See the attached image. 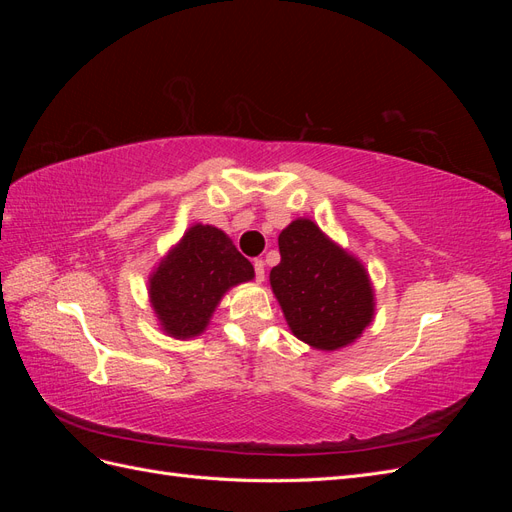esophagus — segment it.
<instances>
[{"label":"esophagus","mask_w":512,"mask_h":512,"mask_svg":"<svg viewBox=\"0 0 512 512\" xmlns=\"http://www.w3.org/2000/svg\"><path fill=\"white\" fill-rule=\"evenodd\" d=\"M254 273H256V280H258V282L265 280V262H262V260H254Z\"/></svg>","instance_id":"1"}]
</instances>
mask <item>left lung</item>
Masks as SVG:
<instances>
[{"instance_id": "8db88e82", "label": "left lung", "mask_w": 512, "mask_h": 512, "mask_svg": "<svg viewBox=\"0 0 512 512\" xmlns=\"http://www.w3.org/2000/svg\"><path fill=\"white\" fill-rule=\"evenodd\" d=\"M277 243L282 260L271 269L269 282L290 331L324 352L361 337L376 312L361 260L305 218L290 222Z\"/></svg>"}]
</instances>
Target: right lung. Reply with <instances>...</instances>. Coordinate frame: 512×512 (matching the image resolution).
<instances>
[{
	"mask_svg": "<svg viewBox=\"0 0 512 512\" xmlns=\"http://www.w3.org/2000/svg\"><path fill=\"white\" fill-rule=\"evenodd\" d=\"M250 280L252 262L239 254L226 232L194 224L149 275V301L166 335L190 339L207 329L232 286Z\"/></svg>",
	"mask_w": 512,
	"mask_h": 512,
	"instance_id": "1",
	"label": "right lung"
}]
</instances>
